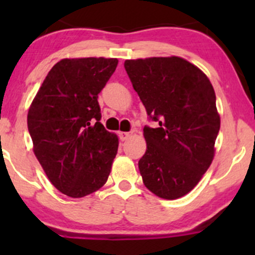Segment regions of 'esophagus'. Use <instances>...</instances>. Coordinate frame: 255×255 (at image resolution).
<instances>
[{
    "label": "esophagus",
    "mask_w": 255,
    "mask_h": 255,
    "mask_svg": "<svg viewBox=\"0 0 255 255\" xmlns=\"http://www.w3.org/2000/svg\"><path fill=\"white\" fill-rule=\"evenodd\" d=\"M119 135H120V139H121V141H126V140L131 135V133H128V131H120Z\"/></svg>",
    "instance_id": "1"
}]
</instances>
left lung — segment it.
I'll return each instance as SVG.
<instances>
[{"label": "left lung", "instance_id": "8db88e82", "mask_svg": "<svg viewBox=\"0 0 255 255\" xmlns=\"http://www.w3.org/2000/svg\"><path fill=\"white\" fill-rule=\"evenodd\" d=\"M125 68L150 121L147 150L139 160L142 182L163 199L197 186L215 156L221 119L209 78L181 57L127 60Z\"/></svg>", "mask_w": 255, "mask_h": 255}]
</instances>
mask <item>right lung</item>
Here are the masks:
<instances>
[{"instance_id":"right-lung-1","label":"right lung","mask_w":255,"mask_h":255,"mask_svg":"<svg viewBox=\"0 0 255 255\" xmlns=\"http://www.w3.org/2000/svg\"><path fill=\"white\" fill-rule=\"evenodd\" d=\"M118 63L104 57L61 60L28 110L34 154L50 182L68 197H86L109 177L119 139L99 122L97 99Z\"/></svg>"}]
</instances>
